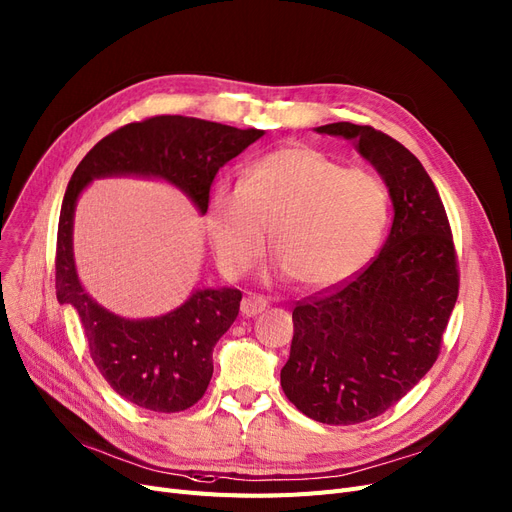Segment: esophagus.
<instances>
[{
  "label": "esophagus",
  "instance_id": "34e87169",
  "mask_svg": "<svg viewBox=\"0 0 512 512\" xmlns=\"http://www.w3.org/2000/svg\"><path fill=\"white\" fill-rule=\"evenodd\" d=\"M265 309H268V299H265V297H259V295H249V297H244V299H242V303H240L242 316H247V318L257 316V314H261V311H265Z\"/></svg>",
  "mask_w": 512,
  "mask_h": 512
}]
</instances>
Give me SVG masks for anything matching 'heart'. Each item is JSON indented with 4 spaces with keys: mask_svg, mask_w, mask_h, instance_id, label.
Listing matches in <instances>:
<instances>
[{
    "mask_svg": "<svg viewBox=\"0 0 512 512\" xmlns=\"http://www.w3.org/2000/svg\"><path fill=\"white\" fill-rule=\"evenodd\" d=\"M387 219L389 194L379 177L299 144L255 161L242 186L217 184L207 207L221 270L249 272L272 230L282 272L309 291L358 274L379 249Z\"/></svg>",
    "mask_w": 512,
    "mask_h": 512,
    "instance_id": "1",
    "label": "heart"
}]
</instances>
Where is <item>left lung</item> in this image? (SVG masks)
Here are the masks:
<instances>
[{
	"label": "left lung",
	"instance_id": "8db88e82",
	"mask_svg": "<svg viewBox=\"0 0 512 512\" xmlns=\"http://www.w3.org/2000/svg\"><path fill=\"white\" fill-rule=\"evenodd\" d=\"M316 131L355 140L389 188L393 224L362 272L295 305L280 385L305 416L358 425L395 406L435 364L458 299V259L439 192L406 146L347 121Z\"/></svg>",
	"mask_w": 512,
	"mask_h": 512
}]
</instances>
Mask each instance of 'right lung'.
I'll use <instances>...</instances> for the list:
<instances>
[{
	"instance_id": "right-lung-1",
	"label": "right lung",
	"mask_w": 512,
	"mask_h": 512,
	"mask_svg": "<svg viewBox=\"0 0 512 512\" xmlns=\"http://www.w3.org/2000/svg\"><path fill=\"white\" fill-rule=\"evenodd\" d=\"M263 136L180 115L133 121L108 133L77 165L58 221L56 297L77 309L87 347L106 383L127 402L150 412H184L201 399L213 374V347L234 324L238 288L196 291L161 318L125 320L83 291L73 259V215L81 190L94 177H163L184 190L201 213L217 171Z\"/></svg>"
}]
</instances>
